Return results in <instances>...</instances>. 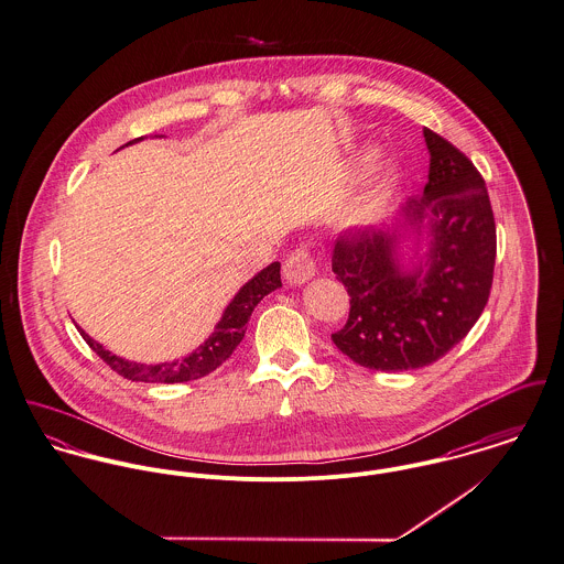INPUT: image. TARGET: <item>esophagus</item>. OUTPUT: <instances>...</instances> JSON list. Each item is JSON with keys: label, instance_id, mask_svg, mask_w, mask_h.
<instances>
[{"label": "esophagus", "instance_id": "obj_1", "mask_svg": "<svg viewBox=\"0 0 564 564\" xmlns=\"http://www.w3.org/2000/svg\"><path fill=\"white\" fill-rule=\"evenodd\" d=\"M314 269H316V260H314V254H312V250L306 243L295 248L282 264L284 278L291 284H304L314 275Z\"/></svg>", "mask_w": 564, "mask_h": 564}]
</instances>
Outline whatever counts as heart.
Returning <instances> with one entry per match:
<instances>
[{
	"label": "heart",
	"mask_w": 564,
	"mask_h": 564,
	"mask_svg": "<svg viewBox=\"0 0 564 564\" xmlns=\"http://www.w3.org/2000/svg\"><path fill=\"white\" fill-rule=\"evenodd\" d=\"M381 196H383V183H375L368 192H366V196L361 198V203L358 206L359 215H366V213H372L377 205H379V200H381Z\"/></svg>",
	"instance_id": "heart-1"
}]
</instances>
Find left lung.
<instances>
[{
    "mask_svg": "<svg viewBox=\"0 0 564 564\" xmlns=\"http://www.w3.org/2000/svg\"><path fill=\"white\" fill-rule=\"evenodd\" d=\"M431 153L424 198L405 206L408 221L426 208L433 250L426 275L394 262L397 232L354 228L338 235L332 271L349 293V318L334 345L364 368L411 370L444 358L489 302L496 267V219L485 178L465 154L424 129Z\"/></svg>",
    "mask_w": 564,
    "mask_h": 564,
    "instance_id": "8db88e82",
    "label": "left lung"
}]
</instances>
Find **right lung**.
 <instances>
[{
  "instance_id": "1",
  "label": "right lung",
  "mask_w": 564,
  "mask_h": 564,
  "mask_svg": "<svg viewBox=\"0 0 564 564\" xmlns=\"http://www.w3.org/2000/svg\"><path fill=\"white\" fill-rule=\"evenodd\" d=\"M138 140H142V138H138ZM138 140H133V142H138ZM280 286H282L280 262H271L235 295L230 306L224 310V316L215 327V334L206 340L205 345L198 351H194L189 358L181 359V361L176 359V361L156 364V366L127 361V359L116 358L113 354L105 351L101 345L95 343L86 332H82V329L79 332H82L84 340L90 345V349L120 377H124L129 381H142V383H183V381L205 377L230 358L232 351L237 349V345L246 336V325H248L254 307L258 306V302Z\"/></svg>"
}]
</instances>
